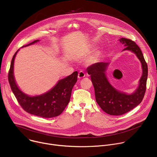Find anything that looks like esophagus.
Instances as JSON below:
<instances>
[{"label":"esophagus","instance_id":"obj_1","mask_svg":"<svg viewBox=\"0 0 157 157\" xmlns=\"http://www.w3.org/2000/svg\"><path fill=\"white\" fill-rule=\"evenodd\" d=\"M78 78H82L85 77V73L82 71H81L78 73Z\"/></svg>","mask_w":157,"mask_h":157}]
</instances>
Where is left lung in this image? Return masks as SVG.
I'll use <instances>...</instances> for the list:
<instances>
[{
	"instance_id": "8db88e82",
	"label": "left lung",
	"mask_w": 157,
	"mask_h": 157,
	"mask_svg": "<svg viewBox=\"0 0 157 157\" xmlns=\"http://www.w3.org/2000/svg\"><path fill=\"white\" fill-rule=\"evenodd\" d=\"M119 41L126 47L124 50H130L136 54L142 63L143 74L140 79L139 86L135 93L130 95L126 94L116 90L110 85L105 76L108 63H96L87 68L94 87L97 103L105 113L112 116L125 114L140 104L145 96L148 76L147 64L136 42L125 38H121Z\"/></svg>"
}]
</instances>
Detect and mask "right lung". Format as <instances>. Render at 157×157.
<instances>
[{"label": "right lung", "instance_id": "right-lung-1", "mask_svg": "<svg viewBox=\"0 0 157 157\" xmlns=\"http://www.w3.org/2000/svg\"><path fill=\"white\" fill-rule=\"evenodd\" d=\"M38 41L39 40H35L23 47L32 44ZM18 51V50L13 56L8 74L11 89L18 102L25 111L36 116L51 118L59 116L70 101L73 87L77 81L78 72L75 71L68 77L59 80L48 93L40 96L30 97L20 90L14 79L13 63Z\"/></svg>", "mask_w": 157, "mask_h": 157}]
</instances>
